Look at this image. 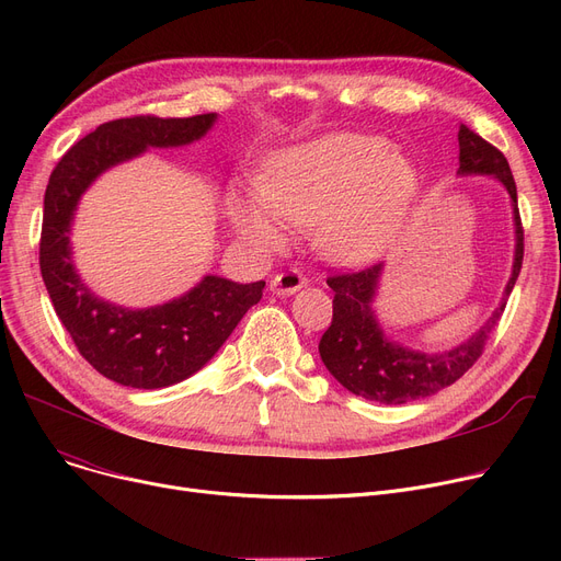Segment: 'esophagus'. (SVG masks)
I'll use <instances>...</instances> for the list:
<instances>
[{
  "label": "esophagus",
  "instance_id": "1",
  "mask_svg": "<svg viewBox=\"0 0 561 561\" xmlns=\"http://www.w3.org/2000/svg\"><path fill=\"white\" fill-rule=\"evenodd\" d=\"M305 284H307L305 275L298 268H290L271 279V293L273 296H282V298L293 296V293H298Z\"/></svg>",
  "mask_w": 561,
  "mask_h": 561
}]
</instances>
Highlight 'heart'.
Segmentation results:
<instances>
[{"label":"heart","instance_id":"b5f03b06","mask_svg":"<svg viewBox=\"0 0 561 561\" xmlns=\"http://www.w3.org/2000/svg\"><path fill=\"white\" fill-rule=\"evenodd\" d=\"M423 197L414 159L381 136L336 131L273 154L256 191H229L227 216L245 239L279 245L288 225H311L313 243L345 265L385 256Z\"/></svg>","mask_w":561,"mask_h":561}]
</instances>
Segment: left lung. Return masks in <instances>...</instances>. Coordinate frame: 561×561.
Wrapping results in <instances>:
<instances>
[{"label":"left lung","mask_w":561,"mask_h":561,"mask_svg":"<svg viewBox=\"0 0 561 561\" xmlns=\"http://www.w3.org/2000/svg\"><path fill=\"white\" fill-rule=\"evenodd\" d=\"M457 174L493 176L505 186L514 214V263L495 311L484 325L463 343L444 352H421L389 339L381 330L373 302L377 298L385 263L370 265L359 273L334 275L328 279L334 290V316L330 330L318 343L320 359L341 387L379 404H404L446 389L473 366L484 341L505 311L510 293L523 265V227L514 174L505 154L495 150L466 125L459 127V170Z\"/></svg>","instance_id":"1"}]
</instances>
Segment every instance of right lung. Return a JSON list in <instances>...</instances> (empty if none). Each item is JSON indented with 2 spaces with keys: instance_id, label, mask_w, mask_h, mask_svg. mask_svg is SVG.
I'll return each instance as SVG.
<instances>
[{
  "instance_id": "obj_1",
  "label": "right lung",
  "mask_w": 561,
  "mask_h": 561,
  "mask_svg": "<svg viewBox=\"0 0 561 561\" xmlns=\"http://www.w3.org/2000/svg\"><path fill=\"white\" fill-rule=\"evenodd\" d=\"M216 113L193 117L136 115L100 125L75 142L45 191L41 273L54 311L79 355L104 377L131 389H163L195 375L261 300L265 282L236 284L206 275L184 296L157 307L111 305L85 286L72 261L70 231L81 195L102 172L150 147H182L206 136Z\"/></svg>"
}]
</instances>
